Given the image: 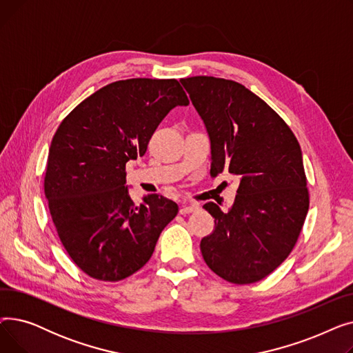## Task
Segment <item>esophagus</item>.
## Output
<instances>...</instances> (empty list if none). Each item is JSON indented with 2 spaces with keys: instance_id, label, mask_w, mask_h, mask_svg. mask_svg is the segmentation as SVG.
I'll list each match as a JSON object with an SVG mask.
<instances>
[{
  "instance_id": "34e87169",
  "label": "esophagus",
  "mask_w": 353,
  "mask_h": 353,
  "mask_svg": "<svg viewBox=\"0 0 353 353\" xmlns=\"http://www.w3.org/2000/svg\"><path fill=\"white\" fill-rule=\"evenodd\" d=\"M199 210V206L197 205H183L180 208V214H188V213H193Z\"/></svg>"
}]
</instances>
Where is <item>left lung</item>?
<instances>
[{"label": "left lung", "mask_w": 353, "mask_h": 353, "mask_svg": "<svg viewBox=\"0 0 353 353\" xmlns=\"http://www.w3.org/2000/svg\"><path fill=\"white\" fill-rule=\"evenodd\" d=\"M206 125L210 174L240 179L232 209L205 208L214 230L201 239L206 265L221 279L249 285L279 268L294 248L309 209L302 150L283 119L261 97L232 80L181 79Z\"/></svg>", "instance_id": "1"}]
</instances>
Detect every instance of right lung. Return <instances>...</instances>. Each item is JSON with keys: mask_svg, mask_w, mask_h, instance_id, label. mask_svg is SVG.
<instances>
[{"mask_svg": "<svg viewBox=\"0 0 353 353\" xmlns=\"http://www.w3.org/2000/svg\"><path fill=\"white\" fill-rule=\"evenodd\" d=\"M189 99L174 79H128L96 91L61 121L47 159L44 193L68 256L85 274L119 282L152 257L179 212L147 194L136 206L125 163L144 156L157 125Z\"/></svg>", "mask_w": 353, "mask_h": 353, "instance_id": "obj_1", "label": "right lung"}]
</instances>
